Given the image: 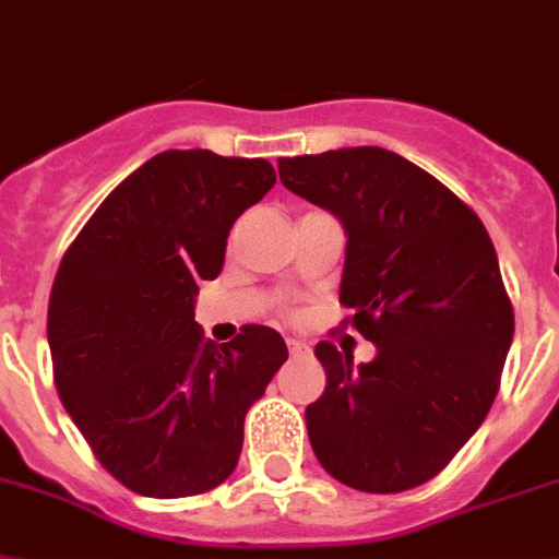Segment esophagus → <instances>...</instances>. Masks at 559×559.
<instances>
[{
	"instance_id": "obj_1",
	"label": "esophagus",
	"mask_w": 559,
	"mask_h": 559,
	"mask_svg": "<svg viewBox=\"0 0 559 559\" xmlns=\"http://www.w3.org/2000/svg\"><path fill=\"white\" fill-rule=\"evenodd\" d=\"M288 354L290 357H308V354H311V348H308L306 343H302V340H288Z\"/></svg>"
}]
</instances>
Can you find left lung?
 I'll list each match as a JSON object with an SVG mask.
<instances>
[{"instance_id": "obj_1", "label": "left lung", "mask_w": 559, "mask_h": 559, "mask_svg": "<svg viewBox=\"0 0 559 559\" xmlns=\"http://www.w3.org/2000/svg\"><path fill=\"white\" fill-rule=\"evenodd\" d=\"M280 179L343 223L340 302L377 345L359 366L331 343L313 348L329 377L306 408L313 454L368 495L423 486L483 426L514 336L486 225L385 147L280 159Z\"/></svg>"}]
</instances>
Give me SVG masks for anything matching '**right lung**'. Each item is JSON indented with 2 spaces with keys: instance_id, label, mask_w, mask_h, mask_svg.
<instances>
[{
  "instance_id": "1",
  "label": "right lung",
  "mask_w": 559,
  "mask_h": 559,
  "mask_svg": "<svg viewBox=\"0 0 559 559\" xmlns=\"http://www.w3.org/2000/svg\"><path fill=\"white\" fill-rule=\"evenodd\" d=\"M274 182L265 159L163 151L64 251L48 302L53 382L96 460L136 495L174 500L228 479L248 408L288 359L269 325L216 345L193 322L230 225Z\"/></svg>"
}]
</instances>
